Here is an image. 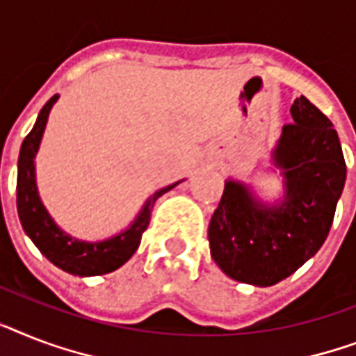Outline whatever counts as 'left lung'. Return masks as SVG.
<instances>
[{
	"instance_id": "1",
	"label": "left lung",
	"mask_w": 356,
	"mask_h": 356,
	"mask_svg": "<svg viewBox=\"0 0 356 356\" xmlns=\"http://www.w3.org/2000/svg\"><path fill=\"white\" fill-rule=\"evenodd\" d=\"M274 163L287 193L278 207L258 203L228 181L210 225V254L232 280L270 287L318 252L346 183V161L333 124L305 97L294 100Z\"/></svg>"
}]
</instances>
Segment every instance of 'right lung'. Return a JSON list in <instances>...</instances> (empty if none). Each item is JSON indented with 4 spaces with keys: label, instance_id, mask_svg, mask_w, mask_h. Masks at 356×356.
Returning <instances> with one entry per match:
<instances>
[{
    "label": "right lung",
    "instance_id": "add662e5",
    "mask_svg": "<svg viewBox=\"0 0 356 356\" xmlns=\"http://www.w3.org/2000/svg\"><path fill=\"white\" fill-rule=\"evenodd\" d=\"M58 95H54L42 108L34 128L31 129L19 149L18 159V184H16V204H18V216L22 227L29 238L33 239L38 250L45 256L58 268L74 276H98L108 274L122 267L124 263L131 258L135 250L140 245L144 230L148 228L152 219L153 204L163 193L170 192L175 184L166 186L153 193L148 199L143 212L131 223L126 232L100 243H86L76 241L63 234L53 219L49 218L47 210L43 208L42 201L38 197L36 181H34V155L38 152L40 140H42L45 122H47L49 111L56 102Z\"/></svg>",
    "mask_w": 356,
    "mask_h": 356
}]
</instances>
